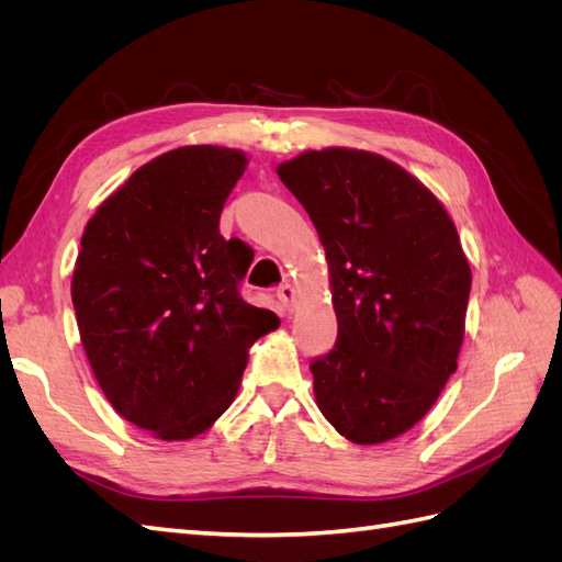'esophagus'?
<instances>
[{
  "label": "esophagus",
  "instance_id": "obj_1",
  "mask_svg": "<svg viewBox=\"0 0 562 562\" xmlns=\"http://www.w3.org/2000/svg\"><path fill=\"white\" fill-rule=\"evenodd\" d=\"M277 297L283 302V307L291 310L293 302H295V288L291 283H281L279 291H277Z\"/></svg>",
  "mask_w": 562,
  "mask_h": 562
}]
</instances>
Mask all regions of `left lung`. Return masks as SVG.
Instances as JSON below:
<instances>
[{
	"label": "left lung",
	"mask_w": 562,
	"mask_h": 562,
	"mask_svg": "<svg viewBox=\"0 0 562 562\" xmlns=\"http://www.w3.org/2000/svg\"><path fill=\"white\" fill-rule=\"evenodd\" d=\"M321 236L335 347L310 363L333 427L359 446L405 434L457 370L471 269L440 201L380 155L330 147L277 168Z\"/></svg>",
	"instance_id": "obj_1"
}]
</instances>
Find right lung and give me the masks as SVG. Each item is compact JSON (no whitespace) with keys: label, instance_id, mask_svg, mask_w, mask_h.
Here are the masks:
<instances>
[{"label":"right lung","instance_id":"add662e5","mask_svg":"<svg viewBox=\"0 0 562 562\" xmlns=\"http://www.w3.org/2000/svg\"><path fill=\"white\" fill-rule=\"evenodd\" d=\"M244 151L192 145L138 168L81 236L72 304L114 411L164 440L206 431L232 405L248 351L279 326L241 281L252 250L220 234Z\"/></svg>","mask_w":562,"mask_h":562}]
</instances>
